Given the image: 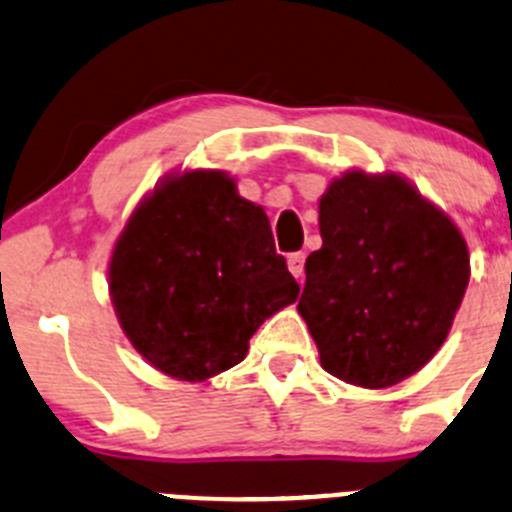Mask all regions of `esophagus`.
<instances>
[{"label": "esophagus", "instance_id": "1", "mask_svg": "<svg viewBox=\"0 0 512 512\" xmlns=\"http://www.w3.org/2000/svg\"><path fill=\"white\" fill-rule=\"evenodd\" d=\"M287 270H290L297 280H302V277H305V255H302V252H295V255L287 257Z\"/></svg>", "mask_w": 512, "mask_h": 512}]
</instances>
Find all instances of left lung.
Masks as SVG:
<instances>
[{
  "mask_svg": "<svg viewBox=\"0 0 512 512\" xmlns=\"http://www.w3.org/2000/svg\"><path fill=\"white\" fill-rule=\"evenodd\" d=\"M322 247L297 312L320 365L357 388L398 385L443 347L470 280L468 242L398 172L347 170L317 202Z\"/></svg>",
  "mask_w": 512,
  "mask_h": 512,
  "instance_id": "obj_1",
  "label": "left lung"
}]
</instances>
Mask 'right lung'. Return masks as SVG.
I'll list each match as a JSON object with an SVG mask.
<instances>
[{
	"label": "right lung",
	"mask_w": 512,
	"mask_h": 512,
	"mask_svg": "<svg viewBox=\"0 0 512 512\" xmlns=\"http://www.w3.org/2000/svg\"><path fill=\"white\" fill-rule=\"evenodd\" d=\"M107 282L132 347L182 382L245 360L257 327L300 292L265 210L222 170L162 177L119 232Z\"/></svg>",
	"instance_id": "obj_1"
}]
</instances>
